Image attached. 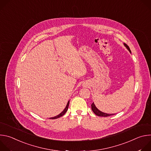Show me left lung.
Returning <instances> with one entry per match:
<instances>
[{"label":"left lung","instance_id":"8db88e82","mask_svg":"<svg viewBox=\"0 0 151 151\" xmlns=\"http://www.w3.org/2000/svg\"><path fill=\"white\" fill-rule=\"evenodd\" d=\"M124 46L126 47V48L129 51V52H130V53L132 52H131V50L130 49V48H129V47L126 44H124ZM91 109L93 111V112L97 116H103V117H106V116H111V115H115V114H106V113H104V112H103L101 111H100V110H99L96 106H95L94 103H93L92 104H91Z\"/></svg>","mask_w":151,"mask_h":151}]
</instances>
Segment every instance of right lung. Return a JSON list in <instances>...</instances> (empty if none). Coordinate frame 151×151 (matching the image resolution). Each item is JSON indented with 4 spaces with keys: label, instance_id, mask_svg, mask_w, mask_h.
Wrapping results in <instances>:
<instances>
[{
    "label": "right lung",
    "instance_id": "obj_1",
    "mask_svg": "<svg viewBox=\"0 0 151 151\" xmlns=\"http://www.w3.org/2000/svg\"><path fill=\"white\" fill-rule=\"evenodd\" d=\"M69 101L68 102V103H67V105H66V107H65V109H64L59 115H57V116H54V117H52V118H50V119H57V118H60V117H61V116H62L63 115H64V114H65V113L67 112V111H68V107H69Z\"/></svg>",
    "mask_w": 151,
    "mask_h": 151
}]
</instances>
